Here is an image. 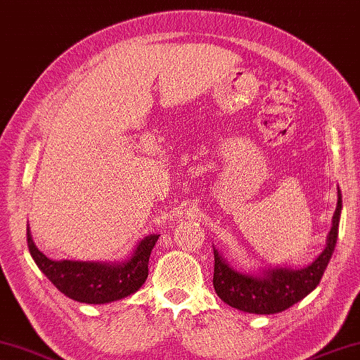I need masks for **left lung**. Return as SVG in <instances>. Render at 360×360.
<instances>
[{
  "mask_svg": "<svg viewBox=\"0 0 360 360\" xmlns=\"http://www.w3.org/2000/svg\"><path fill=\"white\" fill-rule=\"evenodd\" d=\"M342 194L337 186V205L326 236V245L311 264L293 269L289 266L258 267L250 272L234 269L214 247L212 285L217 297L231 307L248 314H278L289 309L317 288L331 259L339 236Z\"/></svg>",
  "mask_w": 360,
  "mask_h": 360,
  "instance_id": "obj_1",
  "label": "left lung"
}]
</instances>
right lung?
Listing matches in <instances>:
<instances>
[{
	"instance_id": "1",
	"label": "right lung",
	"mask_w": 360,
	"mask_h": 360,
	"mask_svg": "<svg viewBox=\"0 0 360 360\" xmlns=\"http://www.w3.org/2000/svg\"><path fill=\"white\" fill-rule=\"evenodd\" d=\"M160 234L136 242L122 261H54L37 248L27 225V247L48 280L68 298L86 304H105L135 293L148 280L149 258Z\"/></svg>"
}]
</instances>
